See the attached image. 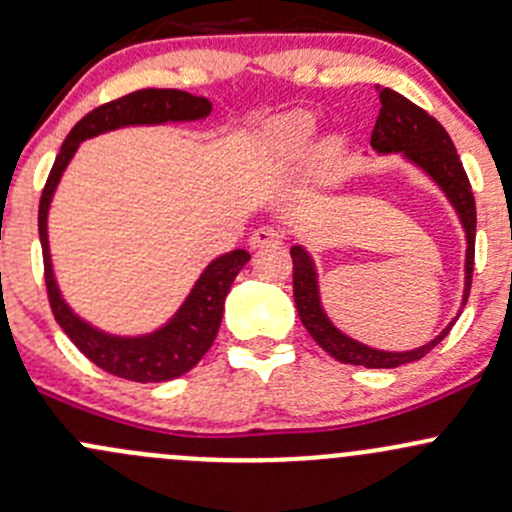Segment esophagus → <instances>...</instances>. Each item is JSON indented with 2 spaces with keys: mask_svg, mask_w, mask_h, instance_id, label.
Returning a JSON list of instances; mask_svg holds the SVG:
<instances>
[{
  "mask_svg": "<svg viewBox=\"0 0 512 512\" xmlns=\"http://www.w3.org/2000/svg\"><path fill=\"white\" fill-rule=\"evenodd\" d=\"M284 242V233L279 228H272V225H262L252 233L250 238V247L260 250V247H277Z\"/></svg>",
  "mask_w": 512,
  "mask_h": 512,
  "instance_id": "34e87169",
  "label": "esophagus"
}]
</instances>
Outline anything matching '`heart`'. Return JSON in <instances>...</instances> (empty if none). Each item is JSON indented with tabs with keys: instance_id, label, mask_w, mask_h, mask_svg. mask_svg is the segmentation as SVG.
<instances>
[{
	"instance_id": "1",
	"label": "heart",
	"mask_w": 512,
	"mask_h": 512,
	"mask_svg": "<svg viewBox=\"0 0 512 512\" xmlns=\"http://www.w3.org/2000/svg\"><path fill=\"white\" fill-rule=\"evenodd\" d=\"M316 134V120L306 112H294V115L279 117L272 125V147L279 159L284 161H299L309 152L311 142ZM336 154V144L328 142L321 149V159H331Z\"/></svg>"
}]
</instances>
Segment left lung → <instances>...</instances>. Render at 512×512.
Wrapping results in <instances>:
<instances>
[{"mask_svg": "<svg viewBox=\"0 0 512 512\" xmlns=\"http://www.w3.org/2000/svg\"><path fill=\"white\" fill-rule=\"evenodd\" d=\"M370 147L378 154L402 152L407 159L422 166L429 176L441 186L451 206L459 213L461 225L466 230V289L464 304L471 294L473 279V252H476V201L466 176L464 164L456 154L454 142L446 134V129L434 120L429 112L417 107L405 95L395 93L390 88H380V115L375 120L373 134H370ZM294 262V304H297L299 319L309 336L319 343L328 355H333L341 363L363 365V368H397V365L412 363V360L424 358L439 341H444L446 333L451 331L449 324L427 346L414 348L405 353H387L375 351V348L363 346L353 338L343 336L331 321L326 319L319 301V284H316L314 262L304 247H292Z\"/></svg>", "mask_w": 512, "mask_h": 512, "instance_id": "obj_1", "label": "left lung"}]
</instances>
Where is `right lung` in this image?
I'll return each mask as SVG.
<instances>
[{
	"label": "right lung",
	"instance_id": "1",
	"mask_svg": "<svg viewBox=\"0 0 512 512\" xmlns=\"http://www.w3.org/2000/svg\"><path fill=\"white\" fill-rule=\"evenodd\" d=\"M206 115H211V102L206 98L169 88L134 90L125 98L105 102V105L88 112L71 129L56 161H53L46 186H43L39 203V238L43 250V277H46L48 304H51L58 326L66 331V336L75 343V348L85 358L93 360L98 368L105 370V373L117 375V378L134 380V383H164V380H174L188 373L208 353V348L213 346L215 336H218L220 319H223V304L230 292V284L238 277L242 267L247 265L250 252L233 250L213 260L198 277V282L193 284L184 306L159 331L137 338L110 336V333H102L98 328L85 324L83 319H78L71 311V306L63 301L61 292H58V284L53 279L46 233L48 206H51L53 191H56L68 161L78 152V144L95 137V134L127 125H161V122L201 120Z\"/></svg>",
	"mask_w": 512,
	"mask_h": 512
}]
</instances>
